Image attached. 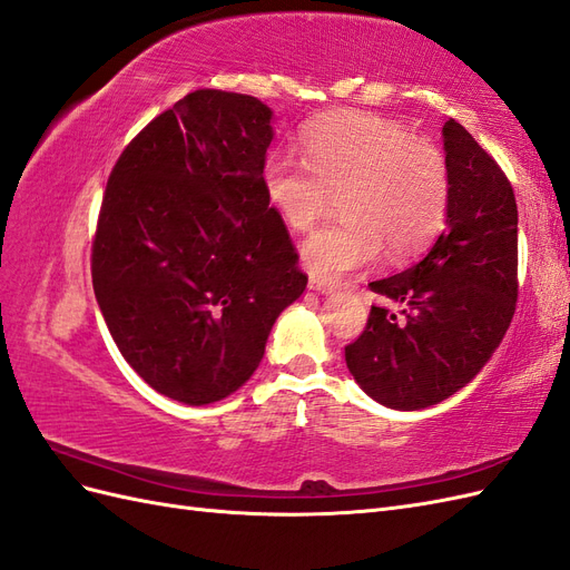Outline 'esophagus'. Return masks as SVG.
<instances>
[{
  "instance_id": "obj_1",
  "label": "esophagus",
  "mask_w": 570,
  "mask_h": 570,
  "mask_svg": "<svg viewBox=\"0 0 570 570\" xmlns=\"http://www.w3.org/2000/svg\"><path fill=\"white\" fill-rule=\"evenodd\" d=\"M308 289L321 292V295H331V292L337 289V285L333 281L321 278V275H308Z\"/></svg>"
}]
</instances>
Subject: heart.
<instances>
[{
  "mask_svg": "<svg viewBox=\"0 0 570 570\" xmlns=\"http://www.w3.org/2000/svg\"><path fill=\"white\" fill-rule=\"evenodd\" d=\"M306 161L275 154L264 166L266 199L285 226L308 230L340 199L342 220L302 239L304 266L337 281L383 249L404 258L433 243L450 209L442 149L377 114H342L304 135Z\"/></svg>",
  "mask_w": 570,
  "mask_h": 570,
  "instance_id": "b5f03b06",
  "label": "heart"
}]
</instances>
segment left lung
Segmentation results:
<instances>
[{"label":"left lung","instance_id":"left-lung-1","mask_svg":"<svg viewBox=\"0 0 570 570\" xmlns=\"http://www.w3.org/2000/svg\"><path fill=\"white\" fill-rule=\"evenodd\" d=\"M450 166L444 233L416 266L368 287L402 318L371 306L366 331L344 347L356 385L396 411L444 402L485 368L519 297V209L504 170L454 118L442 126Z\"/></svg>","mask_w":570,"mask_h":570}]
</instances>
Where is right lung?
Listing matches in <instances>:
<instances>
[{
  "instance_id": "obj_1",
  "label": "right lung",
  "mask_w": 570,
  "mask_h": 570,
  "mask_svg": "<svg viewBox=\"0 0 570 570\" xmlns=\"http://www.w3.org/2000/svg\"><path fill=\"white\" fill-rule=\"evenodd\" d=\"M273 111L195 90L116 161L92 243V285L118 352L170 400L243 387L306 273L264 189Z\"/></svg>"
}]
</instances>
